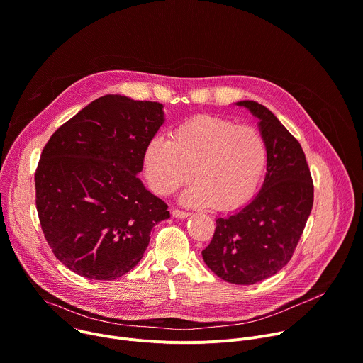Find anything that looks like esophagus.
Listing matches in <instances>:
<instances>
[{
  "instance_id": "1",
  "label": "esophagus",
  "mask_w": 363,
  "mask_h": 363,
  "mask_svg": "<svg viewBox=\"0 0 363 363\" xmlns=\"http://www.w3.org/2000/svg\"><path fill=\"white\" fill-rule=\"evenodd\" d=\"M172 217H175V218H186V217H189V213L182 211V210H172Z\"/></svg>"
}]
</instances>
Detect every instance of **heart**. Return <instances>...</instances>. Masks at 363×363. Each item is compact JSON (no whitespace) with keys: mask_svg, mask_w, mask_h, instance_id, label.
Wrapping results in <instances>:
<instances>
[{"mask_svg":"<svg viewBox=\"0 0 363 363\" xmlns=\"http://www.w3.org/2000/svg\"><path fill=\"white\" fill-rule=\"evenodd\" d=\"M269 161L264 136L254 126L210 115L178 125L169 140L152 139L143 157L146 178L167 196L195 181L181 195L188 206L233 211L245 205L260 186Z\"/></svg>","mask_w":363,"mask_h":363,"instance_id":"obj_1","label":"heart"}]
</instances>
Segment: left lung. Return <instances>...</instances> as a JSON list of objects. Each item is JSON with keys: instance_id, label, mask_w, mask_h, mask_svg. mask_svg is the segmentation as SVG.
<instances>
[{"instance_id": "obj_1", "label": "left lung", "mask_w": 363, "mask_h": 363, "mask_svg": "<svg viewBox=\"0 0 363 363\" xmlns=\"http://www.w3.org/2000/svg\"><path fill=\"white\" fill-rule=\"evenodd\" d=\"M235 105L260 121L269 149L267 174L250 203L217 218L202 258L220 279L250 286L274 276L290 262L312 211L313 181L300 143L266 106L252 100Z\"/></svg>"}]
</instances>
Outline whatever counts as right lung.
I'll return each mask as SVG.
<instances>
[{
	"label": "right lung",
	"mask_w": 363,
	"mask_h": 363,
	"mask_svg": "<svg viewBox=\"0 0 363 363\" xmlns=\"http://www.w3.org/2000/svg\"><path fill=\"white\" fill-rule=\"evenodd\" d=\"M158 101L106 94L62 125L35 171V205L44 237L69 270L115 280L143 257L168 205L138 178L147 143L162 126Z\"/></svg>",
	"instance_id": "add662e5"
}]
</instances>
